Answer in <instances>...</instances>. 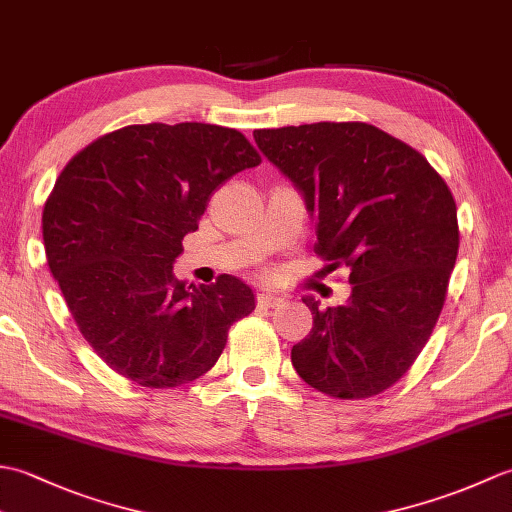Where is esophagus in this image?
I'll return each mask as SVG.
<instances>
[{
	"instance_id": "obj_1",
	"label": "esophagus",
	"mask_w": 512,
	"mask_h": 512,
	"mask_svg": "<svg viewBox=\"0 0 512 512\" xmlns=\"http://www.w3.org/2000/svg\"><path fill=\"white\" fill-rule=\"evenodd\" d=\"M257 303H259V306H264V308H275L281 303V297L273 295V292H259Z\"/></svg>"
}]
</instances>
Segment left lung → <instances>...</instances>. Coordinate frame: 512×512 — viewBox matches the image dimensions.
<instances>
[{
    "mask_svg": "<svg viewBox=\"0 0 512 512\" xmlns=\"http://www.w3.org/2000/svg\"><path fill=\"white\" fill-rule=\"evenodd\" d=\"M257 147L303 193L314 253L350 268L343 306L312 312L292 347L297 374L323 394L376 396L407 374L436 328L460 246L458 209L440 173L367 123L255 129Z\"/></svg>",
    "mask_w": 512,
    "mask_h": 512,
    "instance_id": "left-lung-1",
    "label": "left lung"
}]
</instances>
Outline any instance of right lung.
Here are the masks:
<instances>
[{
	"label": "right lung",
	"instance_id": "1",
	"mask_svg": "<svg viewBox=\"0 0 512 512\" xmlns=\"http://www.w3.org/2000/svg\"><path fill=\"white\" fill-rule=\"evenodd\" d=\"M262 156L237 129L127 125L81 149L43 206V246L76 328L134 383L178 387L217 363L231 325L255 310L242 279L173 277L217 187Z\"/></svg>",
	"mask_w": 512,
	"mask_h": 512
}]
</instances>
